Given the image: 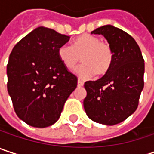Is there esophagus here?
I'll list each match as a JSON object with an SVG mask.
<instances>
[{
    "label": "esophagus",
    "instance_id": "1",
    "mask_svg": "<svg viewBox=\"0 0 154 154\" xmlns=\"http://www.w3.org/2000/svg\"><path fill=\"white\" fill-rule=\"evenodd\" d=\"M83 85H84V83H83L81 80H78V81H77V86L81 87V86H83Z\"/></svg>",
    "mask_w": 154,
    "mask_h": 154
}]
</instances>
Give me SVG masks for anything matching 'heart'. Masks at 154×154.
<instances>
[{
    "label": "heart",
    "mask_w": 154,
    "mask_h": 154,
    "mask_svg": "<svg viewBox=\"0 0 154 154\" xmlns=\"http://www.w3.org/2000/svg\"><path fill=\"white\" fill-rule=\"evenodd\" d=\"M57 53L59 60L68 69H75L80 60L84 62L75 70L81 79L93 77L94 73L98 76L106 74L113 61V51L109 45L87 34L76 38L72 46L61 45Z\"/></svg>",
    "instance_id": "heart-1"
}]
</instances>
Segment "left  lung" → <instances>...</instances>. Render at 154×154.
Wrapping results in <instances>:
<instances>
[{"label":"left lung","instance_id":"1","mask_svg":"<svg viewBox=\"0 0 154 154\" xmlns=\"http://www.w3.org/2000/svg\"><path fill=\"white\" fill-rule=\"evenodd\" d=\"M91 34L102 35L113 51L107 73L96 81H86L84 108L93 121L113 126L124 121L138 106L143 88L144 60L135 39L125 31L106 25Z\"/></svg>","mask_w":154,"mask_h":154}]
</instances>
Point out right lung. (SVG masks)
<instances>
[{
	"mask_svg": "<svg viewBox=\"0 0 154 154\" xmlns=\"http://www.w3.org/2000/svg\"><path fill=\"white\" fill-rule=\"evenodd\" d=\"M69 38L39 26L12 49L7 65L8 93L16 114L29 126L54 124L77 87V77L67 70L57 53Z\"/></svg>",
	"mask_w": 154,
	"mask_h": 154,
	"instance_id": "right-lung-1",
	"label": "right lung"
}]
</instances>
